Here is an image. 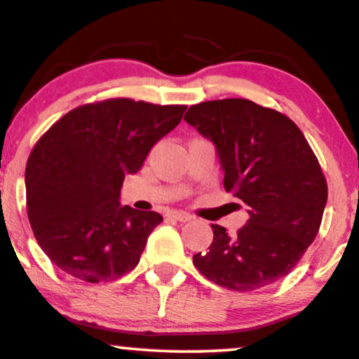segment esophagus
Returning a JSON list of instances; mask_svg holds the SVG:
<instances>
[{
    "mask_svg": "<svg viewBox=\"0 0 359 359\" xmlns=\"http://www.w3.org/2000/svg\"><path fill=\"white\" fill-rule=\"evenodd\" d=\"M168 216H170L172 219L180 221V222H187V221L192 219L191 214H189V212H182V211H172V212H168Z\"/></svg>",
    "mask_w": 359,
    "mask_h": 359,
    "instance_id": "esophagus-1",
    "label": "esophagus"
}]
</instances>
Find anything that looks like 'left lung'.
<instances>
[{"instance_id": "obj_1", "label": "left lung", "mask_w": 359, "mask_h": 359, "mask_svg": "<svg viewBox=\"0 0 359 359\" xmlns=\"http://www.w3.org/2000/svg\"><path fill=\"white\" fill-rule=\"evenodd\" d=\"M184 119L212 140L226 192L250 214L234 236L211 224V246L194 255V265L229 290L271 285L297 265L319 233L327 203L319 160L290 118L250 100L204 101Z\"/></svg>"}]
</instances>
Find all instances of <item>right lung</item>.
<instances>
[{
    "mask_svg": "<svg viewBox=\"0 0 359 359\" xmlns=\"http://www.w3.org/2000/svg\"><path fill=\"white\" fill-rule=\"evenodd\" d=\"M185 108L113 97L74 108L40 137L25 168L27 212L53 265L89 283L138 265L163 217L121 205L119 191Z\"/></svg>",
    "mask_w": 359,
    "mask_h": 359,
    "instance_id": "1",
    "label": "right lung"
}]
</instances>
